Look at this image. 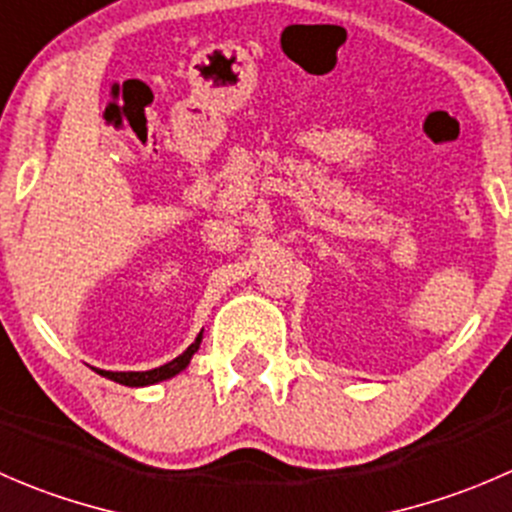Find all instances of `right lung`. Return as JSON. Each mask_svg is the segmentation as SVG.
<instances>
[{"label":"right lung","instance_id":"1","mask_svg":"<svg viewBox=\"0 0 512 512\" xmlns=\"http://www.w3.org/2000/svg\"><path fill=\"white\" fill-rule=\"evenodd\" d=\"M202 342V332L197 335V340L192 342L190 347H187L185 352H182L180 357H175L172 362H167V365L162 367H155V370H147V372H107V370H97L99 375H104L107 380H114L119 382V385H130V388H142V385H152V382H160V380H167V377L177 375L180 370H185L187 365H190V357L195 355L197 347H200Z\"/></svg>","mask_w":512,"mask_h":512}]
</instances>
